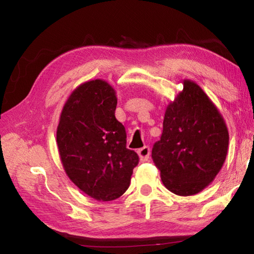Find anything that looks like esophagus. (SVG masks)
Returning <instances> with one entry per match:
<instances>
[{"mask_svg":"<svg viewBox=\"0 0 254 254\" xmlns=\"http://www.w3.org/2000/svg\"><path fill=\"white\" fill-rule=\"evenodd\" d=\"M137 154H139L141 161H147L150 157V148L143 147L137 150Z\"/></svg>","mask_w":254,"mask_h":254,"instance_id":"obj_1","label":"esophagus"}]
</instances>
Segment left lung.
Masks as SVG:
<instances>
[{
  "label": "left lung",
  "instance_id": "obj_1",
  "mask_svg": "<svg viewBox=\"0 0 254 254\" xmlns=\"http://www.w3.org/2000/svg\"><path fill=\"white\" fill-rule=\"evenodd\" d=\"M167 106L160 140L152 159L166 188L179 196L198 194L225 162L229 131L221 112L195 81Z\"/></svg>",
  "mask_w": 254,
  "mask_h": 254
}]
</instances>
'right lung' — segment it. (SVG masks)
<instances>
[{
    "mask_svg": "<svg viewBox=\"0 0 254 254\" xmlns=\"http://www.w3.org/2000/svg\"><path fill=\"white\" fill-rule=\"evenodd\" d=\"M117 104V93L107 81H85L68 97L57 127L66 175L96 200L122 196L139 163L136 152L127 148L126 127L115 118Z\"/></svg>",
    "mask_w": 254,
    "mask_h": 254,
    "instance_id": "obj_1",
    "label": "right lung"
}]
</instances>
